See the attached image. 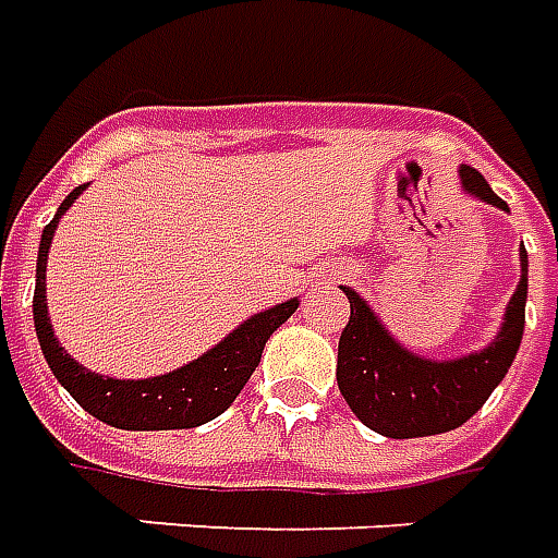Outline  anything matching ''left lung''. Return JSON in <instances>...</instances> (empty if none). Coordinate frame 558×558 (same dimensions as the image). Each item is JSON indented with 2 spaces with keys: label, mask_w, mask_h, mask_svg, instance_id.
<instances>
[{
  "label": "left lung",
  "mask_w": 558,
  "mask_h": 558,
  "mask_svg": "<svg viewBox=\"0 0 558 558\" xmlns=\"http://www.w3.org/2000/svg\"><path fill=\"white\" fill-rule=\"evenodd\" d=\"M465 192H472L493 207H505L499 195H493L487 180L475 168L460 171ZM523 276L513 291L501 333L487 349L460 357V361H424L405 351L393 336L385 333L381 322L354 291L345 288L351 315L339 336L336 357V381L351 412L363 426L387 438L438 436L465 424L496 390L513 354L520 349L525 324V248Z\"/></svg>",
  "instance_id": "1"
}]
</instances>
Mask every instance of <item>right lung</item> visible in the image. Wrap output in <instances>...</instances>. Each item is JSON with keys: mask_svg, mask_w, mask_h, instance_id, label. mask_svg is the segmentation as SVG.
Returning <instances> with one entry per match:
<instances>
[{"mask_svg": "<svg viewBox=\"0 0 558 558\" xmlns=\"http://www.w3.org/2000/svg\"><path fill=\"white\" fill-rule=\"evenodd\" d=\"M83 189L86 185H77L62 201L53 222L45 228L41 246H38V270H35V330H38L41 351L59 378V385L65 387L71 397L77 399V405H83L93 417L117 426V429H192V426L219 417L252 378L255 366L260 363L264 342L270 339L272 330L294 315L298 300L279 303V306L248 318L225 342H219L204 357H197L195 363H189L177 373L144 378V381H120V378H105V375L83 369L81 363L69 357L57 342L50 318H47L45 300L47 248L57 231L59 216L74 204V197L81 195Z\"/></svg>", "mask_w": 558, "mask_h": 558, "instance_id": "obj_1", "label": "right lung"}]
</instances>
